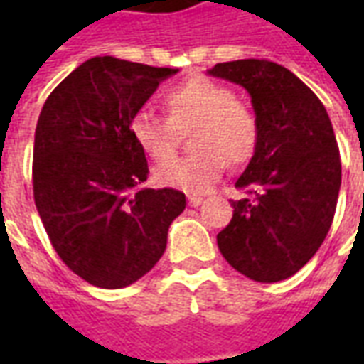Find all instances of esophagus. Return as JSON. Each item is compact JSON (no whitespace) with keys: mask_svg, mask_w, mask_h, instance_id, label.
<instances>
[{"mask_svg":"<svg viewBox=\"0 0 364 364\" xmlns=\"http://www.w3.org/2000/svg\"><path fill=\"white\" fill-rule=\"evenodd\" d=\"M200 205H203V197H198V195L189 197V206H200Z\"/></svg>","mask_w":364,"mask_h":364,"instance_id":"34e87169","label":"esophagus"}]
</instances>
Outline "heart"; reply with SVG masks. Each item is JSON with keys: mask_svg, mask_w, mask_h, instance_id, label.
Instances as JSON below:
<instances>
[{"mask_svg": "<svg viewBox=\"0 0 364 364\" xmlns=\"http://www.w3.org/2000/svg\"><path fill=\"white\" fill-rule=\"evenodd\" d=\"M166 117L154 111L136 112L130 132L151 159H166L176 145V132L196 127L191 139L197 154L167 160L156 169V181L189 195L206 193L226 171L228 159L244 164L257 144V119L236 93L205 75H195L167 87Z\"/></svg>", "mask_w": 364, "mask_h": 364, "instance_id": "obj_1", "label": "heart"}]
</instances>
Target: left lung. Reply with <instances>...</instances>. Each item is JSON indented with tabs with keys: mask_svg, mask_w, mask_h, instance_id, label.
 Returning <instances> with one entry per match:
<instances>
[{
	"mask_svg": "<svg viewBox=\"0 0 364 364\" xmlns=\"http://www.w3.org/2000/svg\"><path fill=\"white\" fill-rule=\"evenodd\" d=\"M208 74L250 93L259 130L236 181L252 197L232 200L218 250L252 281H284L320 250L336 214L341 159L331 120L316 93L274 62H224Z\"/></svg>",
	"mask_w": 364,
	"mask_h": 364,
	"instance_id": "left-lung-1",
	"label": "left lung"
}]
</instances>
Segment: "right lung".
I'll list each match as a JSON object with an SVG mask.
<instances>
[{
	"mask_svg": "<svg viewBox=\"0 0 364 364\" xmlns=\"http://www.w3.org/2000/svg\"><path fill=\"white\" fill-rule=\"evenodd\" d=\"M177 72L95 56L41 111L33 151L36 210L60 259L93 287L124 289L144 277L185 210L181 191L138 189L148 161L130 132L136 112Z\"/></svg>",
	"mask_w": 364,
	"mask_h": 364,
	"instance_id": "add662e5",
	"label": "right lung"
}]
</instances>
